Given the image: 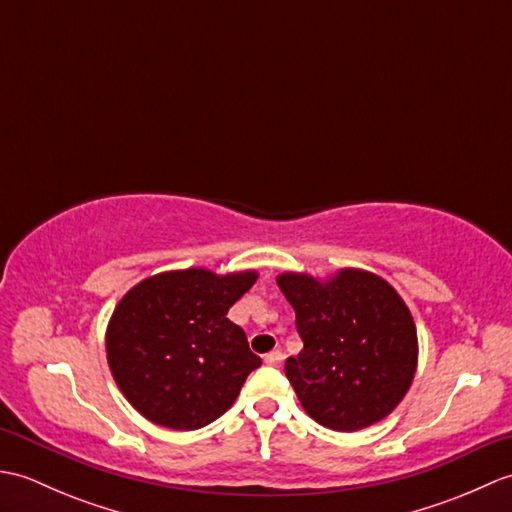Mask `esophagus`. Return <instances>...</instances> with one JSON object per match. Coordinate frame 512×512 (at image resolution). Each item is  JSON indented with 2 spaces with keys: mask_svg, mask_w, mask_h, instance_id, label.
<instances>
[{
  "mask_svg": "<svg viewBox=\"0 0 512 512\" xmlns=\"http://www.w3.org/2000/svg\"><path fill=\"white\" fill-rule=\"evenodd\" d=\"M264 361H266L268 365H279L281 361H284V354H281L279 350H273V352H268V354L264 356Z\"/></svg>",
  "mask_w": 512,
  "mask_h": 512,
  "instance_id": "1",
  "label": "esophagus"
}]
</instances>
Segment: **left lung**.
<instances>
[{
  "instance_id": "8db88e82",
  "label": "left lung",
  "mask_w": 512,
  "mask_h": 512,
  "mask_svg": "<svg viewBox=\"0 0 512 512\" xmlns=\"http://www.w3.org/2000/svg\"><path fill=\"white\" fill-rule=\"evenodd\" d=\"M303 341L286 361L301 407L334 431H358L389 416L416 374L411 312L385 279L345 268L328 284L277 277Z\"/></svg>"
}]
</instances>
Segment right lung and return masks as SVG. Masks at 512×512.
<instances>
[{"mask_svg": "<svg viewBox=\"0 0 512 512\" xmlns=\"http://www.w3.org/2000/svg\"><path fill=\"white\" fill-rule=\"evenodd\" d=\"M257 273L217 277L189 268L140 281L107 325V363L136 411L160 427L193 431L231 409L262 365L228 308Z\"/></svg>", "mask_w": 512, "mask_h": 512, "instance_id": "1", "label": "right lung"}]
</instances>
